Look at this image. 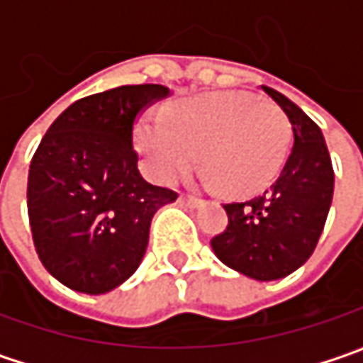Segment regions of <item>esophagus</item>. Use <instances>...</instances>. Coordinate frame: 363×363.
Returning <instances> with one entry per match:
<instances>
[{"label": "esophagus", "mask_w": 363, "mask_h": 363, "mask_svg": "<svg viewBox=\"0 0 363 363\" xmlns=\"http://www.w3.org/2000/svg\"><path fill=\"white\" fill-rule=\"evenodd\" d=\"M177 202L182 203V206H188V208H200L203 206L202 200H196V198H186V196H179V200Z\"/></svg>", "instance_id": "1"}]
</instances>
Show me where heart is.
<instances>
[{
	"instance_id": "1",
	"label": "heart",
	"mask_w": 363,
	"mask_h": 363,
	"mask_svg": "<svg viewBox=\"0 0 363 363\" xmlns=\"http://www.w3.org/2000/svg\"><path fill=\"white\" fill-rule=\"evenodd\" d=\"M291 141L283 108L246 91H220L179 101L163 115L147 113L135 127V145L157 184H172L196 165L202 182L246 196L281 172Z\"/></svg>"
}]
</instances>
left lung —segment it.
<instances>
[{"label": "left lung", "mask_w": 363, "mask_h": 363, "mask_svg": "<svg viewBox=\"0 0 363 363\" xmlns=\"http://www.w3.org/2000/svg\"><path fill=\"white\" fill-rule=\"evenodd\" d=\"M285 111L293 149L271 188L248 202L224 203L228 226L212 250L232 271L277 281L313 255L333 200V167L321 129L285 94L262 86Z\"/></svg>", "instance_id": "8db88e82"}]
</instances>
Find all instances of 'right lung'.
Returning <instances> with one entry per match:
<instances>
[{"instance_id":"add662e5","label":"right lung","mask_w":363,"mask_h":363,"mask_svg":"<svg viewBox=\"0 0 363 363\" xmlns=\"http://www.w3.org/2000/svg\"><path fill=\"white\" fill-rule=\"evenodd\" d=\"M161 84H125L84 96L50 125L28 175L38 257L64 286L103 295L139 269L155 212L175 202L137 167L133 121Z\"/></svg>"}]
</instances>
